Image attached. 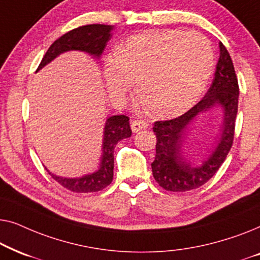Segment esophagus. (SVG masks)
Segmentation results:
<instances>
[{
	"mask_svg": "<svg viewBox=\"0 0 260 260\" xmlns=\"http://www.w3.org/2000/svg\"><path fill=\"white\" fill-rule=\"evenodd\" d=\"M148 127V123L143 122V120H133L131 122V130H133V133L137 134L140 133L141 130H145Z\"/></svg>",
	"mask_w": 260,
	"mask_h": 260,
	"instance_id": "1",
	"label": "esophagus"
}]
</instances>
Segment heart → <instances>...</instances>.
Masks as SVG:
<instances>
[{
  "instance_id": "obj_1",
  "label": "heart",
  "mask_w": 260,
  "mask_h": 260,
  "mask_svg": "<svg viewBox=\"0 0 260 260\" xmlns=\"http://www.w3.org/2000/svg\"><path fill=\"white\" fill-rule=\"evenodd\" d=\"M214 71L211 42L195 31L154 30L127 39L104 62L110 97L123 104L135 85L137 106L158 117L188 111L204 93Z\"/></svg>"
}]
</instances>
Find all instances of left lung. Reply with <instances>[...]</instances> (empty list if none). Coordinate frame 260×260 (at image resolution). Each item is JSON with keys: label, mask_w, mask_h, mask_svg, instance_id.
<instances>
[{"label": "left lung", "mask_w": 260, "mask_h": 260, "mask_svg": "<svg viewBox=\"0 0 260 260\" xmlns=\"http://www.w3.org/2000/svg\"><path fill=\"white\" fill-rule=\"evenodd\" d=\"M219 48L214 79L205 97L182 116L155 122L152 127L157 138L152 175L166 190L187 191L205 184L220 168L232 147L239 85L230 53L221 42ZM213 109L222 111L219 135L211 154L201 164H195L184 156L183 143L194 120Z\"/></svg>", "instance_id": "left-lung-1"}]
</instances>
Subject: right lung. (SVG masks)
Wrapping results in <instances>:
<instances>
[{
	"label": "right lung",
	"instance_id": "add662e5",
	"mask_svg": "<svg viewBox=\"0 0 260 260\" xmlns=\"http://www.w3.org/2000/svg\"><path fill=\"white\" fill-rule=\"evenodd\" d=\"M113 29L115 27L106 26V24H87L63 34L58 40L53 42L46 52L37 72L52 62L56 56L71 51L84 52L93 56L94 59H101L106 44L112 37ZM130 136L129 117L124 115L111 116L105 120L101 163L95 172L85 174L79 177H63L51 173L47 168L46 169L56 182L74 193H91V191L102 190L112 182L113 159H115L113 151L117 143Z\"/></svg>",
	"mask_w": 260,
	"mask_h": 260
}]
</instances>
